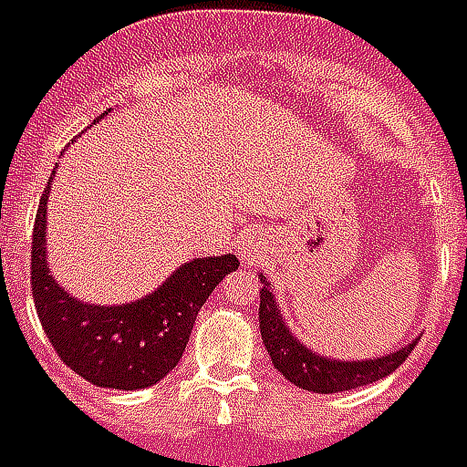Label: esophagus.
<instances>
[{
  "instance_id": "1",
  "label": "esophagus",
  "mask_w": 467,
  "mask_h": 467,
  "mask_svg": "<svg viewBox=\"0 0 467 467\" xmlns=\"http://www.w3.org/2000/svg\"><path fill=\"white\" fill-rule=\"evenodd\" d=\"M266 254V234L259 228H249L239 236V256L244 264H256Z\"/></svg>"
}]
</instances>
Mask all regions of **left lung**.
<instances>
[{
	"mask_svg": "<svg viewBox=\"0 0 467 467\" xmlns=\"http://www.w3.org/2000/svg\"><path fill=\"white\" fill-rule=\"evenodd\" d=\"M259 279L264 284L259 306L264 347H266L276 372H281L292 385L302 387V389L329 395V392H345V389L377 382L389 372H395L408 359L412 347L418 345L420 337H412L408 345H402L395 352L367 357V359H339V357L322 355L294 334L292 327L286 324V317L281 312L276 294L271 289V281L264 274H259Z\"/></svg>",
	"mask_w": 467,
	"mask_h": 467,
	"instance_id": "1",
	"label": "left lung"
}]
</instances>
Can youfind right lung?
<instances>
[{"label": "right lung", "instance_id": "right-lung-1", "mask_svg": "<svg viewBox=\"0 0 467 467\" xmlns=\"http://www.w3.org/2000/svg\"><path fill=\"white\" fill-rule=\"evenodd\" d=\"M49 191L52 181L42 193L32 234V296L55 352L72 372L98 387L145 389L161 382L186 352L201 306L223 276L239 269V259L221 254L186 261L158 289L133 302H82L49 271Z\"/></svg>", "mask_w": 467, "mask_h": 467}]
</instances>
